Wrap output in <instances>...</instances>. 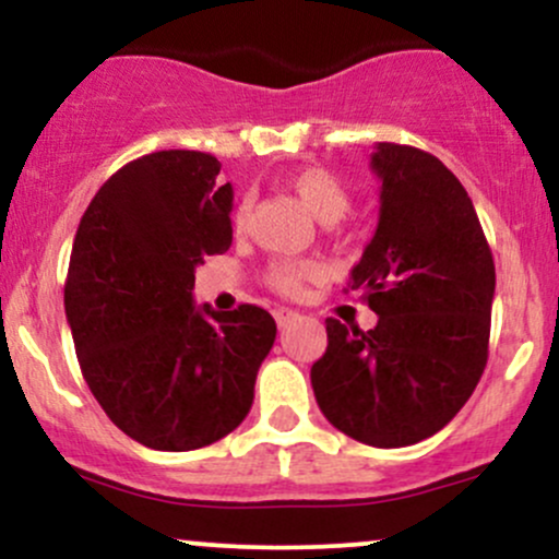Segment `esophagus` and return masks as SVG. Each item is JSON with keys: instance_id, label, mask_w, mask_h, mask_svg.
<instances>
[{"instance_id": "esophagus-1", "label": "esophagus", "mask_w": 559, "mask_h": 559, "mask_svg": "<svg viewBox=\"0 0 559 559\" xmlns=\"http://www.w3.org/2000/svg\"><path fill=\"white\" fill-rule=\"evenodd\" d=\"M273 316H275V323H278V329H286V325L292 323V320H297V318H299L297 312L288 310V307H275Z\"/></svg>"}]
</instances>
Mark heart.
I'll return each mask as SVG.
<instances>
[{"mask_svg": "<svg viewBox=\"0 0 559 559\" xmlns=\"http://www.w3.org/2000/svg\"><path fill=\"white\" fill-rule=\"evenodd\" d=\"M286 189L299 197V202L318 217L320 223H338L352 204V194L338 176L325 168H301L286 178ZM249 199H241L234 210V230L243 234L249 226ZM318 273L312 262H273L265 271V284L281 294H299L307 278Z\"/></svg>", "mask_w": 559, "mask_h": 559, "instance_id": "1", "label": "heart"}]
</instances>
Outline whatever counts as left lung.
<instances>
[{
    "mask_svg": "<svg viewBox=\"0 0 559 559\" xmlns=\"http://www.w3.org/2000/svg\"><path fill=\"white\" fill-rule=\"evenodd\" d=\"M370 165L381 215L349 286L378 323L325 320L310 381L338 431L394 449L441 431L471 400L489 360L497 275L476 207L439 157L381 141Z\"/></svg>",
    "mask_w": 559,
    "mask_h": 559,
    "instance_id": "1",
    "label": "left lung"
}]
</instances>
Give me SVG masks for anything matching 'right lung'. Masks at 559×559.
Listing matches in <instances>:
<instances>
[{"mask_svg": "<svg viewBox=\"0 0 559 559\" xmlns=\"http://www.w3.org/2000/svg\"><path fill=\"white\" fill-rule=\"evenodd\" d=\"M207 152H152L107 178L75 230L66 316L88 389L115 426L159 452L234 431L275 342L258 305L197 307L194 267L234 241V189Z\"/></svg>", "mask_w": 559, "mask_h": 559, "instance_id": "obj_1", "label": "right lung"}]
</instances>
